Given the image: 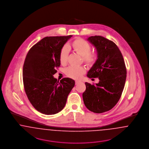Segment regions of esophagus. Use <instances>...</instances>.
<instances>
[{
	"instance_id": "34e87169",
	"label": "esophagus",
	"mask_w": 149,
	"mask_h": 149,
	"mask_svg": "<svg viewBox=\"0 0 149 149\" xmlns=\"http://www.w3.org/2000/svg\"><path fill=\"white\" fill-rule=\"evenodd\" d=\"M81 81H78V80H77V81H75V84L76 85H77V84H78L79 83H80Z\"/></svg>"
}]
</instances>
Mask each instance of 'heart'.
<instances>
[{
  "instance_id": "obj_1",
  "label": "heart",
  "mask_w": 149,
  "mask_h": 149,
  "mask_svg": "<svg viewBox=\"0 0 149 149\" xmlns=\"http://www.w3.org/2000/svg\"><path fill=\"white\" fill-rule=\"evenodd\" d=\"M80 56L83 62L88 66H92L97 61L98 54L96 51H91V45L81 38H77L71 43L69 46ZM69 50L66 46H63L59 53V60L61 65H66L68 60ZM85 72V69L82 67L70 66L66 69L65 73L69 78L79 79Z\"/></svg>"
}]
</instances>
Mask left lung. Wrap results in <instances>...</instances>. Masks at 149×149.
I'll use <instances>...</instances> for the list:
<instances>
[{"mask_svg":"<svg viewBox=\"0 0 149 149\" xmlns=\"http://www.w3.org/2000/svg\"><path fill=\"white\" fill-rule=\"evenodd\" d=\"M96 47L97 61L88 72L89 78H99L95 85L85 82L84 103L91 111L101 113L118 103L124 89L127 70L122 53L116 43L101 36L88 38Z\"/></svg>","mask_w":149,"mask_h":149,"instance_id":"obj_1","label":"left lung"}]
</instances>
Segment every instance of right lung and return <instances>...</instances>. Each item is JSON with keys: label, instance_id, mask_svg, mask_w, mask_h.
I'll return each instance as SVG.
<instances>
[{"label": "right lung", "instance_id": "1", "mask_svg": "<svg viewBox=\"0 0 149 149\" xmlns=\"http://www.w3.org/2000/svg\"><path fill=\"white\" fill-rule=\"evenodd\" d=\"M72 37H46L29 50L23 68V81L26 94L37 111L55 114L65 106L75 81L65 78L60 81L54 78L60 66L59 53Z\"/></svg>", "mask_w": 149, "mask_h": 149}]
</instances>
